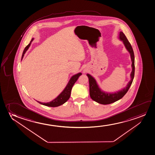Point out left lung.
Wrapping results in <instances>:
<instances>
[{
    "label": "left lung",
    "instance_id": "obj_1",
    "mask_svg": "<svg viewBox=\"0 0 155 155\" xmlns=\"http://www.w3.org/2000/svg\"><path fill=\"white\" fill-rule=\"evenodd\" d=\"M119 39L123 41L125 47L128 51L130 54L131 59L132 61V71L131 72V80L127 86L123 89L122 90L117 91L115 93H105L101 91L99 88L98 84H97L96 81L94 79L91 74H87L89 78V93L91 98L93 101H96L97 103L103 104V105H108L111 103H114L116 101H118L127 93L129 89L130 88L131 84L133 83V79L135 75V56L133 51V48L131 47L130 42H129L127 37L122 31L120 32L119 34Z\"/></svg>",
    "mask_w": 155,
    "mask_h": 155
}]
</instances>
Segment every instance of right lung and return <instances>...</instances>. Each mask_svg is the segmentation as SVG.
Masks as SVG:
<instances>
[{
    "mask_svg": "<svg viewBox=\"0 0 155 155\" xmlns=\"http://www.w3.org/2000/svg\"><path fill=\"white\" fill-rule=\"evenodd\" d=\"M33 40H34V38L31 39V40L30 41V43L24 49V50L23 53H22V57H21V61H22V58L24 57L25 52H26L27 50H28L29 47H30L31 42H32ZM81 74H82L79 72L78 74H74L73 76H72V77L70 79V81H69L66 87V88L64 89V91H62V93H61L58 96L54 99L53 101L47 103H41L40 101H37L40 104H41V105H45V106H46L51 107H56L59 106L64 104L70 98L71 91L72 87L74 84V83H76V81H77V79H78L79 77L80 76Z\"/></svg>",
    "mask_w": 155,
    "mask_h": 155,
    "instance_id": "1",
    "label": "right lung"
}]
</instances>
